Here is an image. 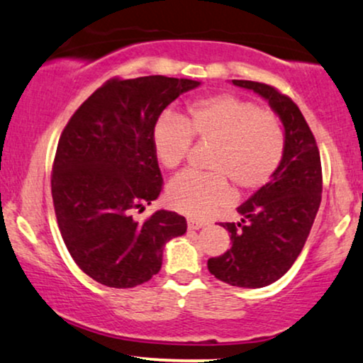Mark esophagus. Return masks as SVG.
<instances>
[{
    "label": "esophagus",
    "instance_id": "34e87169",
    "mask_svg": "<svg viewBox=\"0 0 363 363\" xmlns=\"http://www.w3.org/2000/svg\"><path fill=\"white\" fill-rule=\"evenodd\" d=\"M203 226H206V223H204V221L196 220V218H189V220H187V228L189 230H199L203 228Z\"/></svg>",
    "mask_w": 363,
    "mask_h": 363
}]
</instances>
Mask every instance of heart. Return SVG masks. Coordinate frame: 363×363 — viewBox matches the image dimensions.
<instances>
[{"mask_svg": "<svg viewBox=\"0 0 363 363\" xmlns=\"http://www.w3.org/2000/svg\"><path fill=\"white\" fill-rule=\"evenodd\" d=\"M213 143L208 167L215 172L186 170L170 181L167 199L187 216L204 218L233 198V182L242 193L264 187L277 172L286 152L281 118L235 94H215L187 106L182 120L162 116L152 130L159 164L176 169L193 147Z\"/></svg>", "mask_w": 363, "mask_h": 363, "instance_id": "1", "label": "heart"}]
</instances>
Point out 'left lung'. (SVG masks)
Here are the masks:
<instances>
[{
    "label": "left lung",
    "mask_w": 363,
    "mask_h": 363,
    "mask_svg": "<svg viewBox=\"0 0 363 363\" xmlns=\"http://www.w3.org/2000/svg\"><path fill=\"white\" fill-rule=\"evenodd\" d=\"M233 84L267 99L286 132L282 162L270 182L238 208L242 223H221L231 233V248L208 260L216 279L253 289L281 279L303 250L321 203V159L311 128L289 96L264 82L233 79Z\"/></svg>",
    "instance_id": "8db88e82"
}]
</instances>
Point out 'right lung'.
I'll use <instances>...</instances> for the list:
<instances>
[{"label": "right lung", "mask_w": 363, "mask_h": 363, "mask_svg": "<svg viewBox=\"0 0 363 363\" xmlns=\"http://www.w3.org/2000/svg\"><path fill=\"white\" fill-rule=\"evenodd\" d=\"M198 81L113 77L65 125L52 165V199L65 247L96 282L126 289L162 267L164 245L186 233V218L133 213L159 198L164 179L152 145L160 113Z\"/></svg>", "instance_id": "add662e5"}]
</instances>
